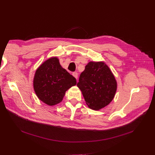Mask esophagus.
<instances>
[{
	"instance_id": "obj_1",
	"label": "esophagus",
	"mask_w": 155,
	"mask_h": 155,
	"mask_svg": "<svg viewBox=\"0 0 155 155\" xmlns=\"http://www.w3.org/2000/svg\"><path fill=\"white\" fill-rule=\"evenodd\" d=\"M72 75H73V77H74L75 78H77H77H78V73H77V72H74L73 73H72Z\"/></svg>"
}]
</instances>
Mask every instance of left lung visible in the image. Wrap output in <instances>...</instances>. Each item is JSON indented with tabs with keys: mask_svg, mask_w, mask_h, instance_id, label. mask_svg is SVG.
I'll return each mask as SVG.
<instances>
[{
	"mask_svg": "<svg viewBox=\"0 0 155 155\" xmlns=\"http://www.w3.org/2000/svg\"><path fill=\"white\" fill-rule=\"evenodd\" d=\"M77 87L88 107L98 110L113 101L117 88V81L104 62H89L80 75Z\"/></svg>",
	"mask_w": 155,
	"mask_h": 155,
	"instance_id": "left-lung-1",
	"label": "left lung"
}]
</instances>
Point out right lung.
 I'll return each mask as SVG.
<instances>
[{
    "instance_id": "obj_1",
    "label": "right lung",
    "mask_w": 155,
    "mask_h": 155,
    "mask_svg": "<svg viewBox=\"0 0 155 155\" xmlns=\"http://www.w3.org/2000/svg\"><path fill=\"white\" fill-rule=\"evenodd\" d=\"M76 84V78L61 67L57 57H51L41 64L33 80L37 96L49 106L61 103L66 91Z\"/></svg>"
}]
</instances>
